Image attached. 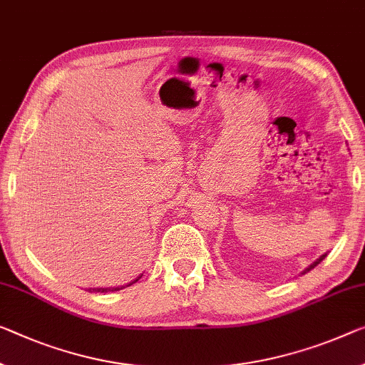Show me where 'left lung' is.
<instances>
[{"mask_svg":"<svg viewBox=\"0 0 365 365\" xmlns=\"http://www.w3.org/2000/svg\"><path fill=\"white\" fill-rule=\"evenodd\" d=\"M324 257H327V255H322V256H319V257H318V259H317L315 262H313V264H310V266H308V267L305 269V271H304V274H305V272H308V271H312V269H313V267H315V266H318V264H319V262H322V261L324 259Z\"/></svg>","mask_w":365,"mask_h":365,"instance_id":"1","label":"left lung"}]
</instances>
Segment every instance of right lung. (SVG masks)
Wrapping results in <instances>:
<instances>
[{"label": "right lung", "instance_id": "add662e5", "mask_svg": "<svg viewBox=\"0 0 365 365\" xmlns=\"http://www.w3.org/2000/svg\"><path fill=\"white\" fill-rule=\"evenodd\" d=\"M140 277H142V276H140ZM140 277H137L135 280H133V282H137V280H138ZM133 282L127 284V287H128V285H132ZM119 289H124V285H122V287H108V289H103V287H99V289H88V290H89V292H115V290H119Z\"/></svg>", "mask_w": 365, "mask_h": 365}]
</instances>
